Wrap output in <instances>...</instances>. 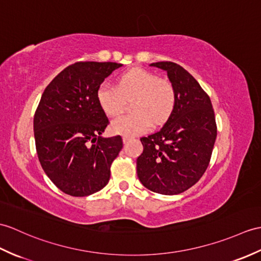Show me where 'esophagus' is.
I'll list each match as a JSON object with an SVG mask.
<instances>
[{
  "instance_id": "1",
  "label": "esophagus",
  "mask_w": 261,
  "mask_h": 261,
  "mask_svg": "<svg viewBox=\"0 0 261 261\" xmlns=\"http://www.w3.org/2000/svg\"><path fill=\"white\" fill-rule=\"evenodd\" d=\"M130 137H126V136H124L123 138H122V141H123V143H126V142H128L129 140H130Z\"/></svg>"
}]
</instances>
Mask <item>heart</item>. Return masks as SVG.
<instances>
[{
  "instance_id": "obj_1",
  "label": "heart",
  "mask_w": 261,
  "mask_h": 261,
  "mask_svg": "<svg viewBox=\"0 0 261 261\" xmlns=\"http://www.w3.org/2000/svg\"><path fill=\"white\" fill-rule=\"evenodd\" d=\"M133 99L135 111L114 119L111 130L117 135L132 137L147 132L152 123L160 125L172 116L177 105L173 84L153 72L136 68L118 77L117 87L105 82L96 91V100L107 116H118L124 109L125 100Z\"/></svg>"
}]
</instances>
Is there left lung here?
Masks as SVG:
<instances>
[{"mask_svg": "<svg viewBox=\"0 0 261 261\" xmlns=\"http://www.w3.org/2000/svg\"><path fill=\"white\" fill-rule=\"evenodd\" d=\"M177 91V105L165 125L141 138L143 152L137 159V173L147 189L160 195H179L202 177L217 138L210 98L197 80L173 62H156Z\"/></svg>", "mask_w": 261, "mask_h": 261, "instance_id": "left-lung-1", "label": "left lung"}]
</instances>
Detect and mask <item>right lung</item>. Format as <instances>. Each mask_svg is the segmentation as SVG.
Segmentation results:
<instances>
[{
    "label": "right lung",
    "mask_w": 261,
    "mask_h": 261,
    "mask_svg": "<svg viewBox=\"0 0 261 261\" xmlns=\"http://www.w3.org/2000/svg\"><path fill=\"white\" fill-rule=\"evenodd\" d=\"M114 62H76L45 88L33 121L36 152L52 182L66 195L87 197L105 188L122 149L120 136L103 138L109 120L96 91Z\"/></svg>",
    "instance_id": "right-lung-1"
}]
</instances>
